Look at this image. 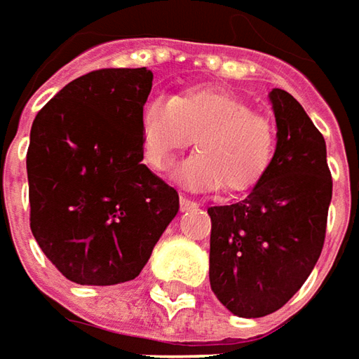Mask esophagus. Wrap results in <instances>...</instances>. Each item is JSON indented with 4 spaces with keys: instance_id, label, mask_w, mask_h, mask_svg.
Listing matches in <instances>:
<instances>
[{
    "instance_id": "34e87169",
    "label": "esophagus",
    "mask_w": 359,
    "mask_h": 359,
    "mask_svg": "<svg viewBox=\"0 0 359 359\" xmlns=\"http://www.w3.org/2000/svg\"><path fill=\"white\" fill-rule=\"evenodd\" d=\"M196 208H197V203L196 201H191L189 197H185V196L180 197V209H182V211H189V209H196Z\"/></svg>"
}]
</instances>
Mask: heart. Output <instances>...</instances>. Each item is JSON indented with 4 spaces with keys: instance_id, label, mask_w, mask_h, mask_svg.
I'll return each instance as SVG.
<instances>
[{
    "instance_id": "1",
    "label": "heart",
    "mask_w": 359,
    "mask_h": 359,
    "mask_svg": "<svg viewBox=\"0 0 359 359\" xmlns=\"http://www.w3.org/2000/svg\"><path fill=\"white\" fill-rule=\"evenodd\" d=\"M140 151L154 172H165L191 142L197 151L174 170L191 189L247 191L266 174L275 154V128L231 90L191 86L172 98L151 96L138 120Z\"/></svg>"
}]
</instances>
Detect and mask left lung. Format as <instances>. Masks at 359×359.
Instances as JSON below:
<instances>
[{
  "label": "left lung",
  "mask_w": 359,
  "mask_h": 359,
  "mask_svg": "<svg viewBox=\"0 0 359 359\" xmlns=\"http://www.w3.org/2000/svg\"><path fill=\"white\" fill-rule=\"evenodd\" d=\"M276 148L263 180L233 205L209 208V283L239 318L283 309L318 263L332 201L326 142L297 98L269 93Z\"/></svg>",
  "instance_id": "left-lung-1"
}]
</instances>
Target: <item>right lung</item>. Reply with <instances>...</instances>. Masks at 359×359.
Here are the masks:
<instances>
[{
    "instance_id": "right-lung-1",
    "label": "right lung",
    "mask_w": 359,
    "mask_h": 359,
    "mask_svg": "<svg viewBox=\"0 0 359 359\" xmlns=\"http://www.w3.org/2000/svg\"><path fill=\"white\" fill-rule=\"evenodd\" d=\"M154 74L100 69L50 98L31 126V231L76 285L108 286L140 275L180 211V196L142 163V104Z\"/></svg>"
}]
</instances>
